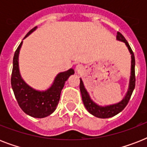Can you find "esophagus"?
I'll use <instances>...</instances> for the list:
<instances>
[{"label":"esophagus","mask_w":147,"mask_h":147,"mask_svg":"<svg viewBox=\"0 0 147 147\" xmlns=\"http://www.w3.org/2000/svg\"><path fill=\"white\" fill-rule=\"evenodd\" d=\"M83 70V67L82 65H76V71L77 73H80L81 71Z\"/></svg>","instance_id":"esophagus-1"}]
</instances>
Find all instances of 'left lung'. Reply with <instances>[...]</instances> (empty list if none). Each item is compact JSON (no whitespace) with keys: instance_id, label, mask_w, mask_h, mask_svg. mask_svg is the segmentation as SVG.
I'll use <instances>...</instances> for the list:
<instances>
[{"instance_id":"1","label":"left lung","mask_w":147,"mask_h":147,"mask_svg":"<svg viewBox=\"0 0 147 147\" xmlns=\"http://www.w3.org/2000/svg\"><path fill=\"white\" fill-rule=\"evenodd\" d=\"M117 40L125 42L126 46L127 47L128 49H129L130 54H131V59H132L131 60V75H130L129 88H128L127 92V94H126L125 97L123 98V100L119 103L114 104V105H107V106H105V107L99 106L91 99L89 94H88V92L85 88L82 80L80 78V91L81 94H82V101L84 103L85 108L88 110V111L89 112L90 114H92V115H94L97 117H99V118H109V117L115 116L117 114H119L120 112L122 111L125 108L128 102H129L131 94H132L135 88L136 78H135L134 54L133 53L132 49L130 48L128 42L120 32H117Z\"/></svg>"}]
</instances>
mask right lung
Returning a JSON list of instances; mask_svg holds the SVG:
<instances>
[{
	"label": "right lung",
	"instance_id": "1",
	"mask_svg": "<svg viewBox=\"0 0 147 147\" xmlns=\"http://www.w3.org/2000/svg\"><path fill=\"white\" fill-rule=\"evenodd\" d=\"M33 28L24 38L35 30ZM23 42H20L15 51L13 59V70L11 75V86L17 103L23 111L30 116L36 118H42L53 114L59 104L60 94L64 87L65 82L69 77L75 73L72 69L60 72L55 77L54 82L49 88L40 92L33 89L26 84L20 76L19 71L18 56Z\"/></svg>",
	"mask_w": 147,
	"mask_h": 147
}]
</instances>
